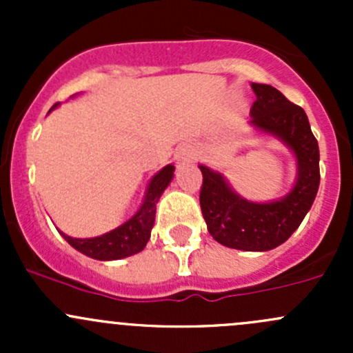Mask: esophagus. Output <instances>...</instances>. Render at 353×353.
Returning a JSON list of instances; mask_svg holds the SVG:
<instances>
[{"instance_id":"34e87169","label":"esophagus","mask_w":353,"mask_h":353,"mask_svg":"<svg viewBox=\"0 0 353 353\" xmlns=\"http://www.w3.org/2000/svg\"><path fill=\"white\" fill-rule=\"evenodd\" d=\"M190 159H191V148L190 147H183V148H179V150L176 152L177 163L188 162V160H190Z\"/></svg>"}]
</instances>
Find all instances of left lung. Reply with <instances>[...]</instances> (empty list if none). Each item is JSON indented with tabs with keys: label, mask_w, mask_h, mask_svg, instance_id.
Returning a JSON list of instances; mask_svg holds the SVG:
<instances>
[{
	"label": "left lung",
	"mask_w": 353,
	"mask_h": 353,
	"mask_svg": "<svg viewBox=\"0 0 353 353\" xmlns=\"http://www.w3.org/2000/svg\"><path fill=\"white\" fill-rule=\"evenodd\" d=\"M256 101L249 123L273 134L294 152L297 181L290 193L270 203L248 201L236 193L225 177L199 163L203 219L216 243L241 251H270L283 244L311 210L319 188V147L304 109L272 85L252 83Z\"/></svg>",
	"instance_id": "left-lung-1"
}]
</instances>
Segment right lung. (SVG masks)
Listing matches in <instances>:
<instances>
[{
    "label": "right lung",
    "mask_w": 353,
    "mask_h": 353,
    "mask_svg": "<svg viewBox=\"0 0 353 353\" xmlns=\"http://www.w3.org/2000/svg\"><path fill=\"white\" fill-rule=\"evenodd\" d=\"M56 105H52V109ZM172 177L174 165H165L163 169H160L152 177L150 184H148L140 210L134 213V216H131L126 223H123L117 229L110 230L108 234H102L99 237H90V239H74V237H70L61 232L63 237L77 251L83 252L88 258L101 259V261H112V259L128 258V256H133L137 252L143 251L148 239H150L152 227H154L155 222L157 201L162 196L163 190L169 186Z\"/></svg>",
    "instance_id": "add662e5"
}]
</instances>
